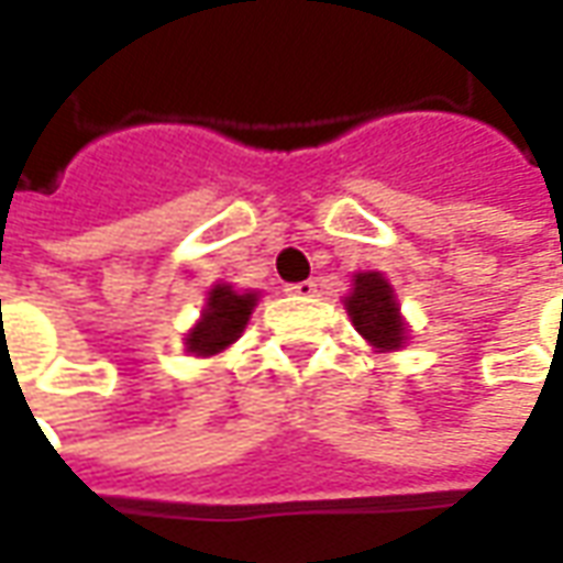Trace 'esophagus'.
I'll use <instances>...</instances> for the list:
<instances>
[{
  "label": "esophagus",
  "mask_w": 563,
  "mask_h": 563,
  "mask_svg": "<svg viewBox=\"0 0 563 563\" xmlns=\"http://www.w3.org/2000/svg\"><path fill=\"white\" fill-rule=\"evenodd\" d=\"M286 292L292 295V298H313L317 295V280L292 283V286H286Z\"/></svg>",
  "instance_id": "obj_1"
}]
</instances>
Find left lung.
Segmentation results:
<instances>
[{"instance_id":"left-lung-1","label":"left lung","mask_w":563,"mask_h":563,"mask_svg":"<svg viewBox=\"0 0 563 563\" xmlns=\"http://www.w3.org/2000/svg\"><path fill=\"white\" fill-rule=\"evenodd\" d=\"M343 310L355 331L374 353H398L410 341V322L404 319L398 295L383 271H358L343 295Z\"/></svg>"}]
</instances>
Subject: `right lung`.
<instances>
[{
  "instance_id": "right-lung-1",
  "label": "right lung",
  "mask_w": 563,
  "mask_h": 563,
  "mask_svg": "<svg viewBox=\"0 0 563 563\" xmlns=\"http://www.w3.org/2000/svg\"><path fill=\"white\" fill-rule=\"evenodd\" d=\"M256 305V289H234L232 283H213L205 298V307H201V317L184 334L186 353L196 358L225 353L244 334Z\"/></svg>"
}]
</instances>
